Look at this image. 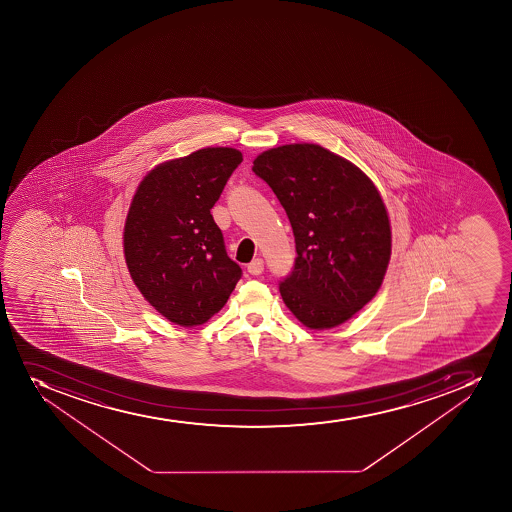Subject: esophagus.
<instances>
[{
    "label": "esophagus",
    "mask_w": 512,
    "mask_h": 512,
    "mask_svg": "<svg viewBox=\"0 0 512 512\" xmlns=\"http://www.w3.org/2000/svg\"><path fill=\"white\" fill-rule=\"evenodd\" d=\"M247 272L250 275H260L264 272V260L253 259L250 264L247 265Z\"/></svg>",
    "instance_id": "34e87169"
}]
</instances>
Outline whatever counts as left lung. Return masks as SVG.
<instances>
[{
  "label": "left lung",
  "mask_w": 512,
  "mask_h": 512,
  "mask_svg": "<svg viewBox=\"0 0 512 512\" xmlns=\"http://www.w3.org/2000/svg\"><path fill=\"white\" fill-rule=\"evenodd\" d=\"M294 230V272L280 295L300 324L334 329L379 292L392 232L375 183L347 158L317 143L269 148L253 160Z\"/></svg>",
  "instance_id": "left-lung-1"
}]
</instances>
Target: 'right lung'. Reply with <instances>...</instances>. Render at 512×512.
I'll list each match as a JSON object with an SVG mask.
<instances>
[{"label": "right lung", "instance_id": "1", "mask_svg": "<svg viewBox=\"0 0 512 512\" xmlns=\"http://www.w3.org/2000/svg\"><path fill=\"white\" fill-rule=\"evenodd\" d=\"M242 160L237 148H200L158 163L133 193L123 227L128 272L143 299L180 327L212 319L242 275L210 213Z\"/></svg>", "mask_w": 512, "mask_h": 512}]
</instances>
